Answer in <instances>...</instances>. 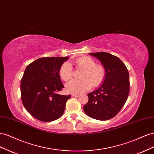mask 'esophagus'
<instances>
[{
	"label": "esophagus",
	"mask_w": 154,
	"mask_h": 154,
	"mask_svg": "<svg viewBox=\"0 0 154 154\" xmlns=\"http://www.w3.org/2000/svg\"><path fill=\"white\" fill-rule=\"evenodd\" d=\"M72 96L73 97H78L79 96V94H72Z\"/></svg>",
	"instance_id": "esophagus-1"
}]
</instances>
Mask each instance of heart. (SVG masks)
<instances>
[{"label": "heart", "mask_w": 154, "mask_h": 154, "mask_svg": "<svg viewBox=\"0 0 154 154\" xmlns=\"http://www.w3.org/2000/svg\"><path fill=\"white\" fill-rule=\"evenodd\" d=\"M77 67L83 69L81 80H72L66 85V90L69 94H78L89 90L91 86H99L106 78V71L102 64H97L95 60L89 57L85 56L75 60ZM61 79L68 81L73 76L72 65L68 62L64 63L59 69Z\"/></svg>", "instance_id": "heart-1"}]
</instances>
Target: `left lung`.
<instances>
[{
    "mask_svg": "<svg viewBox=\"0 0 154 154\" xmlns=\"http://www.w3.org/2000/svg\"><path fill=\"white\" fill-rule=\"evenodd\" d=\"M99 59L106 71V78L97 90L88 94L83 109L87 116L106 121L115 117L125 105L130 91L129 73L119 58L106 52L90 53Z\"/></svg>",
    "mask_w": 154,
    "mask_h": 154,
    "instance_id": "8db88e82",
    "label": "left lung"
}]
</instances>
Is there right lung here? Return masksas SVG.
Listing matches in <instances>:
<instances>
[{
    "label": "right lung",
    "mask_w": 154,
    "mask_h": 154,
    "mask_svg": "<svg viewBox=\"0 0 154 154\" xmlns=\"http://www.w3.org/2000/svg\"><path fill=\"white\" fill-rule=\"evenodd\" d=\"M68 57H42L26 67L20 82L22 102L31 115L43 122L57 119L64 113L71 95L57 92L64 88L59 69Z\"/></svg>",
    "instance_id": "add662e5"
}]
</instances>
